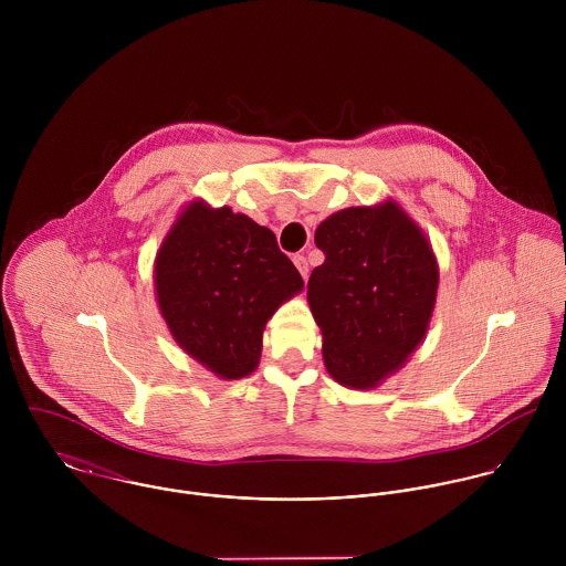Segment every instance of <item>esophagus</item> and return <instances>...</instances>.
<instances>
[{"instance_id":"34e87169","label":"esophagus","mask_w":566,"mask_h":566,"mask_svg":"<svg viewBox=\"0 0 566 566\" xmlns=\"http://www.w3.org/2000/svg\"><path fill=\"white\" fill-rule=\"evenodd\" d=\"M294 265L298 268V272H301L303 279L307 281V276H310V263H307V259H305L303 254H294Z\"/></svg>"}]
</instances>
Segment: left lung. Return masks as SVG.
<instances>
[{
	"label": "left lung",
	"mask_w": 566,
	"mask_h": 566,
	"mask_svg": "<svg viewBox=\"0 0 566 566\" xmlns=\"http://www.w3.org/2000/svg\"><path fill=\"white\" fill-rule=\"evenodd\" d=\"M324 263L307 301L323 333L328 375L355 390L377 388L422 342L438 294L431 243L395 200L348 207L316 229Z\"/></svg>",
	"instance_id": "8db88e82"
}]
</instances>
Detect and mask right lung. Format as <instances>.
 Here are the masks:
<instances>
[{
    "mask_svg": "<svg viewBox=\"0 0 566 566\" xmlns=\"http://www.w3.org/2000/svg\"><path fill=\"white\" fill-rule=\"evenodd\" d=\"M155 287L176 344L220 379H242L259 366L265 323L305 283L270 229L193 200L157 252Z\"/></svg>",
    "mask_w": 566,
    "mask_h": 566,
    "instance_id": "1",
    "label": "right lung"
}]
</instances>
